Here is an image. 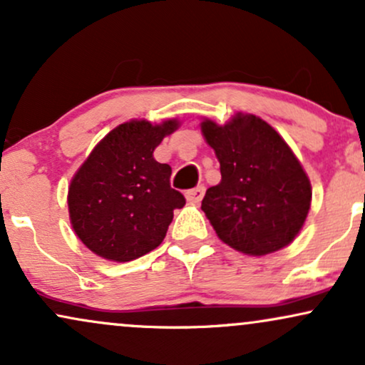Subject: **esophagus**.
<instances>
[{"label":"esophagus","instance_id":"34e87169","mask_svg":"<svg viewBox=\"0 0 365 365\" xmlns=\"http://www.w3.org/2000/svg\"><path fill=\"white\" fill-rule=\"evenodd\" d=\"M205 186H196V187H192V190H190L186 192V197H187V201H190V203H200L201 200H203V196H205Z\"/></svg>","mask_w":365,"mask_h":365}]
</instances>
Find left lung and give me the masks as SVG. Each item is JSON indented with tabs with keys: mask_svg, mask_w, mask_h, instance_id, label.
Wrapping results in <instances>:
<instances>
[{
	"mask_svg": "<svg viewBox=\"0 0 365 365\" xmlns=\"http://www.w3.org/2000/svg\"><path fill=\"white\" fill-rule=\"evenodd\" d=\"M201 132L222 173L201 203L220 240L255 257L289 245L308 217L312 184L284 138L244 113L225 125L206 118Z\"/></svg>",
	"mask_w": 365,
	"mask_h": 365,
	"instance_id": "8db88e82",
	"label": "left lung"
}]
</instances>
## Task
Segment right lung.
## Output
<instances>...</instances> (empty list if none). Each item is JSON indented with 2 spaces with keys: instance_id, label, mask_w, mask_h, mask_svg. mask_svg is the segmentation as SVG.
<instances>
[{
  "instance_id": "add662e5",
  "label": "right lung",
  "mask_w": 365,
  "mask_h": 365,
  "mask_svg": "<svg viewBox=\"0 0 365 365\" xmlns=\"http://www.w3.org/2000/svg\"><path fill=\"white\" fill-rule=\"evenodd\" d=\"M178 127V120L125 121L74 174L67 195L71 225L96 255L128 262L162 244L174 210L186 200L170 187L173 169L157 162L154 150Z\"/></svg>"
}]
</instances>
